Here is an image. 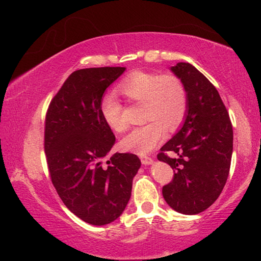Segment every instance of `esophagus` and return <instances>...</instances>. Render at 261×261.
<instances>
[{"label": "esophagus", "mask_w": 261, "mask_h": 261, "mask_svg": "<svg viewBox=\"0 0 261 261\" xmlns=\"http://www.w3.org/2000/svg\"><path fill=\"white\" fill-rule=\"evenodd\" d=\"M140 160H141V163H143V165H145V166L152 165V163H153L152 158H148V156H143V158H140Z\"/></svg>", "instance_id": "1"}]
</instances>
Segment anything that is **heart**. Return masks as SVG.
<instances>
[{"mask_svg":"<svg viewBox=\"0 0 261 261\" xmlns=\"http://www.w3.org/2000/svg\"><path fill=\"white\" fill-rule=\"evenodd\" d=\"M117 91L132 102L141 103V118L147 122L136 127L121 141L125 151L147 154L156 147L165 129L173 131L183 122L188 109V94L177 77L134 71L118 84ZM100 114L110 129L121 132L126 124L122 117V105L113 94L100 101Z\"/></svg>","mask_w":261,"mask_h":261,"instance_id":"heart-1","label":"heart"}]
</instances>
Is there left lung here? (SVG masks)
<instances>
[{
  "mask_svg": "<svg viewBox=\"0 0 261 261\" xmlns=\"http://www.w3.org/2000/svg\"><path fill=\"white\" fill-rule=\"evenodd\" d=\"M170 70L187 90L188 109L183 125L158 154V160L168 163L175 173L162 194L176 212L194 215L208 208L226 185L232 125L218 90L199 70L185 62Z\"/></svg>",
  "mask_w": 261,
  "mask_h": 261,
  "instance_id": "8db88e82",
  "label": "left lung"
}]
</instances>
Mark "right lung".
Returning <instances> with one entry per match:
<instances>
[{"mask_svg": "<svg viewBox=\"0 0 261 261\" xmlns=\"http://www.w3.org/2000/svg\"><path fill=\"white\" fill-rule=\"evenodd\" d=\"M124 71L121 67L77 70L53 98L46 115L45 152L51 182L64 205L93 226L120 218L141 165L135 154H110L115 136L100 114L105 91Z\"/></svg>", "mask_w": 261, "mask_h": 261, "instance_id": "obj_1", "label": "right lung"}]
</instances>
